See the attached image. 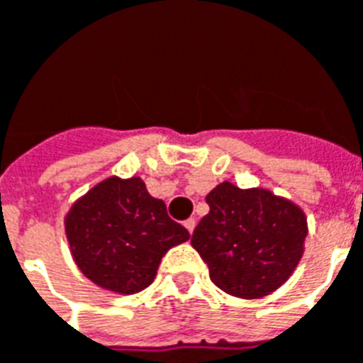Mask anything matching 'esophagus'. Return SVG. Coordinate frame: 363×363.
Instances as JSON below:
<instances>
[{
    "label": "esophagus",
    "mask_w": 363,
    "mask_h": 363,
    "mask_svg": "<svg viewBox=\"0 0 363 363\" xmlns=\"http://www.w3.org/2000/svg\"><path fill=\"white\" fill-rule=\"evenodd\" d=\"M184 228L189 229V233H192V231H194V228H196V220H194V218L186 220L184 221Z\"/></svg>",
    "instance_id": "1"
}]
</instances>
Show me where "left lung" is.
I'll return each instance as SVG.
<instances>
[{"mask_svg":"<svg viewBox=\"0 0 363 363\" xmlns=\"http://www.w3.org/2000/svg\"><path fill=\"white\" fill-rule=\"evenodd\" d=\"M206 202L210 212L190 243L210 268L213 284L241 299L264 297L280 288L303 257V210L267 189H239L228 181Z\"/></svg>","mask_w":363,"mask_h":363,"instance_id":"1","label":"left lung"}]
</instances>
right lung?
Returning a JSON list of instances; mask_svg holds the SVG:
<instances>
[{
  "label": "right lung",
  "mask_w": 363,
  "mask_h": 363,
  "mask_svg": "<svg viewBox=\"0 0 363 363\" xmlns=\"http://www.w3.org/2000/svg\"><path fill=\"white\" fill-rule=\"evenodd\" d=\"M64 225L77 268L120 296L147 288L165 252L190 239L140 177H108L95 184L72 204Z\"/></svg>",
  "instance_id": "obj_1"
}]
</instances>
